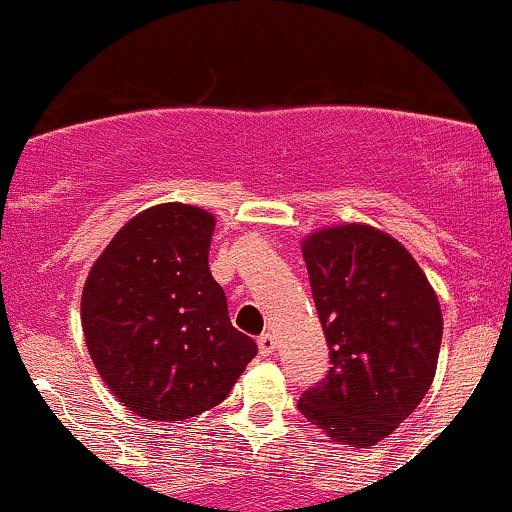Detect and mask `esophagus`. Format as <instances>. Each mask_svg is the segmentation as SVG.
Returning <instances> with one entry per match:
<instances>
[{
  "label": "esophagus",
  "mask_w": 512,
  "mask_h": 512,
  "mask_svg": "<svg viewBox=\"0 0 512 512\" xmlns=\"http://www.w3.org/2000/svg\"><path fill=\"white\" fill-rule=\"evenodd\" d=\"M257 349H260V354H262V356L274 354V349H276V339H274V334L264 332L262 337L257 339Z\"/></svg>",
  "instance_id": "esophagus-1"
}]
</instances>
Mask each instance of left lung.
<instances>
[{
	"label": "left lung",
	"mask_w": 512,
	"mask_h": 512,
	"mask_svg": "<svg viewBox=\"0 0 512 512\" xmlns=\"http://www.w3.org/2000/svg\"><path fill=\"white\" fill-rule=\"evenodd\" d=\"M301 250L332 366L298 409L334 443L370 448L419 407L436 378L438 296L411 252L368 223L320 228Z\"/></svg>",
	"instance_id": "left-lung-1"
}]
</instances>
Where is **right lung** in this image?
<instances>
[{"label":"right lung","mask_w":512,"mask_h":512,"mask_svg":"<svg viewBox=\"0 0 512 512\" xmlns=\"http://www.w3.org/2000/svg\"><path fill=\"white\" fill-rule=\"evenodd\" d=\"M214 226V214L192 204H156L129 219L88 272V354L142 419L178 424L216 407L257 354L211 276Z\"/></svg>","instance_id":"right-lung-1"}]
</instances>
